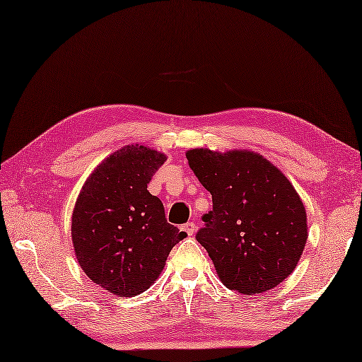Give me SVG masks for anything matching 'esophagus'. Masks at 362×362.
I'll list each match as a JSON object with an SVG mask.
<instances>
[{"mask_svg": "<svg viewBox=\"0 0 362 362\" xmlns=\"http://www.w3.org/2000/svg\"><path fill=\"white\" fill-rule=\"evenodd\" d=\"M182 230L185 232L188 236H193L196 233V226L194 222H187L185 226H182Z\"/></svg>", "mask_w": 362, "mask_h": 362, "instance_id": "esophagus-1", "label": "esophagus"}]
</instances>
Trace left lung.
Instances as JSON below:
<instances>
[{
	"instance_id": "left-lung-1",
	"label": "left lung",
	"mask_w": 362,
	"mask_h": 362,
	"mask_svg": "<svg viewBox=\"0 0 362 362\" xmlns=\"http://www.w3.org/2000/svg\"><path fill=\"white\" fill-rule=\"evenodd\" d=\"M187 158L213 199L196 240L209 252L219 280L247 296L279 286L308 240L305 205L288 177L245 149L197 148Z\"/></svg>"
}]
</instances>
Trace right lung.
Returning a JSON list of instances; mask_svg holds the SVG:
<instances>
[{
	"mask_svg": "<svg viewBox=\"0 0 362 362\" xmlns=\"http://www.w3.org/2000/svg\"><path fill=\"white\" fill-rule=\"evenodd\" d=\"M166 156L129 144L104 158L83 183L71 216L76 258L91 281L118 297L156 283L174 245L187 236L168 224L148 183Z\"/></svg>",
	"mask_w": 362,
	"mask_h": 362,
	"instance_id": "obj_1",
	"label": "right lung"
}]
</instances>
